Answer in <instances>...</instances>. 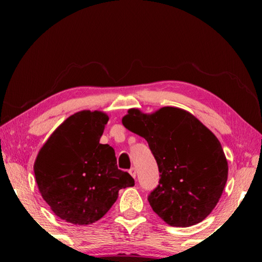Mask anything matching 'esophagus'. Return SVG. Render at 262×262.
<instances>
[{"instance_id":"esophagus-1","label":"esophagus","mask_w":262,"mask_h":262,"mask_svg":"<svg viewBox=\"0 0 262 262\" xmlns=\"http://www.w3.org/2000/svg\"><path fill=\"white\" fill-rule=\"evenodd\" d=\"M129 173L133 177V178H136V168L135 167H132L129 170Z\"/></svg>"}]
</instances>
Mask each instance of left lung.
Instances as JSON below:
<instances>
[{
    "mask_svg": "<svg viewBox=\"0 0 262 262\" xmlns=\"http://www.w3.org/2000/svg\"><path fill=\"white\" fill-rule=\"evenodd\" d=\"M128 130L147 140L159 170V185L148 196L152 210L171 227L202 222L220 201L228 161L217 137L193 114L166 106L147 114L128 110Z\"/></svg>",
    "mask_w": 262,
    "mask_h": 262,
    "instance_id": "obj_1",
    "label": "left lung"
}]
</instances>
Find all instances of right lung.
<instances>
[{
	"label": "right lung",
	"instance_id": "add662e5",
	"mask_svg": "<svg viewBox=\"0 0 262 262\" xmlns=\"http://www.w3.org/2000/svg\"><path fill=\"white\" fill-rule=\"evenodd\" d=\"M107 121L101 111L70 115L35 158L39 192L52 211L68 223H95L114 205L119 190L134 186L132 176L118 168L114 149L99 143Z\"/></svg>",
	"mask_w": 262,
	"mask_h": 262
}]
</instances>
